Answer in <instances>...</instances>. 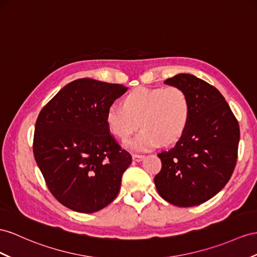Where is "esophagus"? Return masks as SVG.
Returning a JSON list of instances; mask_svg holds the SVG:
<instances>
[{"mask_svg":"<svg viewBox=\"0 0 257 257\" xmlns=\"http://www.w3.org/2000/svg\"><path fill=\"white\" fill-rule=\"evenodd\" d=\"M143 159H144L143 155H140V154H134V155H133L134 162H141Z\"/></svg>","mask_w":257,"mask_h":257,"instance_id":"34e87169","label":"esophagus"}]
</instances>
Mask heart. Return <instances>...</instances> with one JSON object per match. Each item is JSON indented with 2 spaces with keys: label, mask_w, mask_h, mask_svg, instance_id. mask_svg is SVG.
<instances>
[{
  "label": "heart",
  "mask_w": 257,
  "mask_h": 257,
  "mask_svg": "<svg viewBox=\"0 0 257 257\" xmlns=\"http://www.w3.org/2000/svg\"><path fill=\"white\" fill-rule=\"evenodd\" d=\"M189 118V97L178 87L138 88L124 97L123 105L113 103L106 111L110 133L120 140L128 139L140 122L142 130L126 143L140 152L178 140Z\"/></svg>",
  "instance_id": "heart-1"
}]
</instances>
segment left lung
<instances>
[{
	"mask_svg": "<svg viewBox=\"0 0 257 257\" xmlns=\"http://www.w3.org/2000/svg\"><path fill=\"white\" fill-rule=\"evenodd\" d=\"M181 88L190 102L188 126L176 146L159 154L157 192L180 207L199 205L226 186L238 157L240 128L225 97L213 85L190 74L165 81Z\"/></svg>",
	"mask_w": 257,
	"mask_h": 257,
	"instance_id": "1",
	"label": "left lung"
}]
</instances>
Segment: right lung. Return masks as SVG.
Returning a JSON list of instances; mask_svg holds the SVG:
<instances>
[{
    "label": "right lung",
    "mask_w": 257,
    "mask_h": 257,
    "mask_svg": "<svg viewBox=\"0 0 257 257\" xmlns=\"http://www.w3.org/2000/svg\"><path fill=\"white\" fill-rule=\"evenodd\" d=\"M127 90L122 84L77 79L38 116L36 162L51 193L75 212H97L119 192L133 159L109 134L106 111Z\"/></svg>",
    "instance_id": "1"
}]
</instances>
